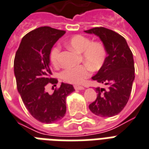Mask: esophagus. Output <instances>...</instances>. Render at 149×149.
Wrapping results in <instances>:
<instances>
[{
	"mask_svg": "<svg viewBox=\"0 0 149 149\" xmlns=\"http://www.w3.org/2000/svg\"><path fill=\"white\" fill-rule=\"evenodd\" d=\"M74 89L76 90H82V89H84V87L81 86H74Z\"/></svg>",
	"mask_w": 149,
	"mask_h": 149,
	"instance_id": "1",
	"label": "esophagus"
}]
</instances>
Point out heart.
Segmentation results:
<instances>
[{
	"instance_id": "heart-1",
	"label": "heart",
	"mask_w": 149,
	"mask_h": 149,
	"mask_svg": "<svg viewBox=\"0 0 149 149\" xmlns=\"http://www.w3.org/2000/svg\"><path fill=\"white\" fill-rule=\"evenodd\" d=\"M68 45L78 53H81V60L86 64L74 68H68L62 71L61 79L70 84L79 85L82 83L91 73V67L93 70H99L106 59V49L102 43L91 40L83 35H75L69 39ZM60 47H54L50 52V60L54 66L59 64Z\"/></svg>"
}]
</instances>
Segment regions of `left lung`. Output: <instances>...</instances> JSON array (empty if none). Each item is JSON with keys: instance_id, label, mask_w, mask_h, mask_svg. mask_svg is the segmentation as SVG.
Segmentation results:
<instances>
[{"instance_id": "8db88e82", "label": "left lung", "mask_w": 149, "mask_h": 149, "mask_svg": "<svg viewBox=\"0 0 149 149\" xmlns=\"http://www.w3.org/2000/svg\"><path fill=\"white\" fill-rule=\"evenodd\" d=\"M84 32L99 37L108 54L102 67L92 77L108 86V89L96 88L97 99L89 104V110L100 117L116 116L126 106L131 93L135 78L133 53L126 39L111 30L94 27Z\"/></svg>"}]
</instances>
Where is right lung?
Returning a JSON list of instances; mask_svg holds the SVG:
<instances>
[{
    "label": "right lung",
    "instance_id": "obj_1",
    "mask_svg": "<svg viewBox=\"0 0 149 149\" xmlns=\"http://www.w3.org/2000/svg\"><path fill=\"white\" fill-rule=\"evenodd\" d=\"M64 31L41 26L23 37L14 60V74L19 93L26 108L41 123H53L66 114V99L74 91L72 85L62 82L52 95L45 91L48 84L56 86L50 68V52Z\"/></svg>",
    "mask_w": 149,
    "mask_h": 149
}]
</instances>
